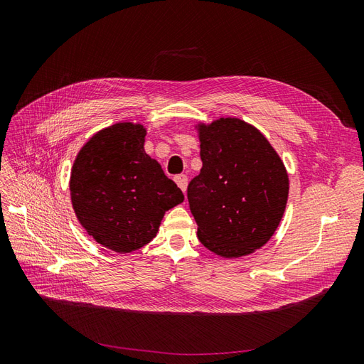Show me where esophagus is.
<instances>
[{
    "instance_id": "1",
    "label": "esophagus",
    "mask_w": 364,
    "mask_h": 364,
    "mask_svg": "<svg viewBox=\"0 0 364 364\" xmlns=\"http://www.w3.org/2000/svg\"><path fill=\"white\" fill-rule=\"evenodd\" d=\"M176 183H178V186L179 188L185 193L186 191V185H188V178H186L185 174H179V176H176Z\"/></svg>"
}]
</instances>
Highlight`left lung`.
<instances>
[{"mask_svg": "<svg viewBox=\"0 0 364 364\" xmlns=\"http://www.w3.org/2000/svg\"><path fill=\"white\" fill-rule=\"evenodd\" d=\"M202 170L188 183L197 237L225 258L249 255L277 230L289 197V176L258 129L238 118L199 126Z\"/></svg>", "mask_w": 364, "mask_h": 364, "instance_id": "obj_1", "label": "left lung"}]
</instances>
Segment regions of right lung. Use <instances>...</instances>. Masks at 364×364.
I'll return each mask as SVG.
<instances>
[{
    "label": "right lung",
    "mask_w": 364,
    "mask_h": 364,
    "mask_svg": "<svg viewBox=\"0 0 364 364\" xmlns=\"http://www.w3.org/2000/svg\"><path fill=\"white\" fill-rule=\"evenodd\" d=\"M146 129L117 123L95 134L71 170V202L86 232L118 253L156 237L161 220L183 193L144 151Z\"/></svg>",
    "instance_id": "right-lung-1"
}]
</instances>
